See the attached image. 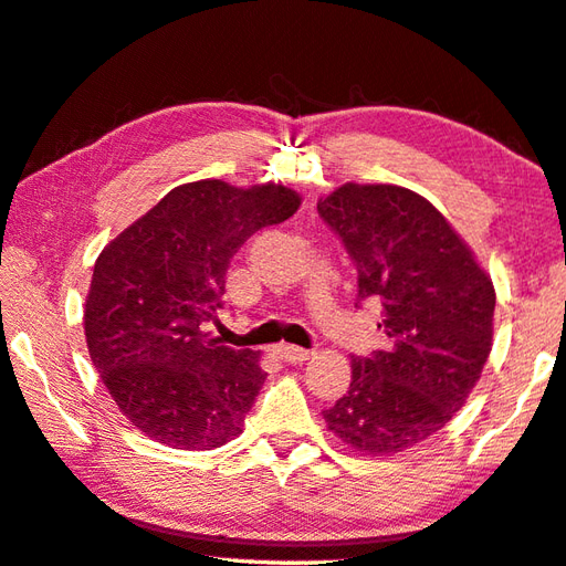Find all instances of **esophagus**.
<instances>
[{
	"mask_svg": "<svg viewBox=\"0 0 566 566\" xmlns=\"http://www.w3.org/2000/svg\"><path fill=\"white\" fill-rule=\"evenodd\" d=\"M274 356L280 358V361H284V364H304L312 354L306 352V348H300V346L280 344V346H274Z\"/></svg>",
	"mask_w": 566,
	"mask_h": 566,
	"instance_id": "esophagus-1",
	"label": "esophagus"
}]
</instances>
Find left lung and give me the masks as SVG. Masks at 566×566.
<instances>
[{"mask_svg":"<svg viewBox=\"0 0 566 566\" xmlns=\"http://www.w3.org/2000/svg\"><path fill=\"white\" fill-rule=\"evenodd\" d=\"M381 304L388 346L352 356V384L324 410L354 453L394 455L465 406L492 352L495 286L443 212L400 185L346 182L316 202Z\"/></svg>","mask_w":566,"mask_h":566,"instance_id":"obj_1","label":"left lung"}]
</instances>
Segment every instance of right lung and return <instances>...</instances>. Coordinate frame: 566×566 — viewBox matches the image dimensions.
I'll use <instances>...</instances> for the list:
<instances>
[{"label": "right lung", "instance_id": "1", "mask_svg": "<svg viewBox=\"0 0 566 566\" xmlns=\"http://www.w3.org/2000/svg\"><path fill=\"white\" fill-rule=\"evenodd\" d=\"M300 205L280 182H185L101 250L84 306L88 356L143 436L212 450L242 433L266 378L260 354L205 326L218 322L232 254Z\"/></svg>", "mask_w": 566, "mask_h": 566}]
</instances>
